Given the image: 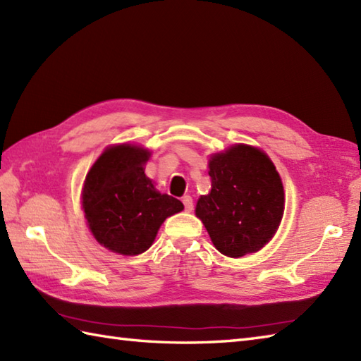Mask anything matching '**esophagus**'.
<instances>
[{
  "label": "esophagus",
  "mask_w": 361,
  "mask_h": 361,
  "mask_svg": "<svg viewBox=\"0 0 361 361\" xmlns=\"http://www.w3.org/2000/svg\"><path fill=\"white\" fill-rule=\"evenodd\" d=\"M183 203H185V209L188 212H190V211L194 209V202H192V197H190V195L183 197Z\"/></svg>",
  "instance_id": "34e87169"
}]
</instances>
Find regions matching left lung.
Returning a JSON list of instances; mask_svg holds the SVG:
<instances>
[{"label": "left lung", "mask_w": 361, "mask_h": 361, "mask_svg": "<svg viewBox=\"0 0 361 361\" xmlns=\"http://www.w3.org/2000/svg\"><path fill=\"white\" fill-rule=\"evenodd\" d=\"M211 192L195 214L221 255L242 257L274 235L283 214V188L264 152L237 144L209 159Z\"/></svg>", "instance_id": "left-lung-1"}]
</instances>
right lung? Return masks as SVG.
I'll return each instance as SVG.
<instances>
[{
  "label": "right lung",
  "instance_id": "obj_1",
  "mask_svg": "<svg viewBox=\"0 0 361 361\" xmlns=\"http://www.w3.org/2000/svg\"><path fill=\"white\" fill-rule=\"evenodd\" d=\"M150 153L122 144L106 149L85 178L82 206L96 240L124 256L141 255L161 224L183 211L178 198L159 194L144 173Z\"/></svg>",
  "mask_w": 361,
  "mask_h": 361
}]
</instances>
